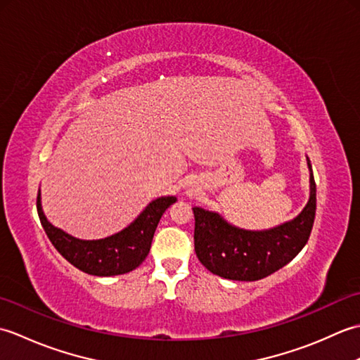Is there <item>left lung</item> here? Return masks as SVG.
I'll return each instance as SVG.
<instances>
[{
  "label": "left lung",
  "mask_w": 360,
  "mask_h": 360,
  "mask_svg": "<svg viewBox=\"0 0 360 360\" xmlns=\"http://www.w3.org/2000/svg\"><path fill=\"white\" fill-rule=\"evenodd\" d=\"M316 181L311 198L294 221L266 232L241 231L217 213L193 207L195 252L202 266L223 278L255 281L288 264L308 243L316 218Z\"/></svg>",
  "instance_id": "8db88e82"
}]
</instances>
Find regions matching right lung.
I'll return each mask as SVG.
<instances>
[{
	"mask_svg": "<svg viewBox=\"0 0 360 360\" xmlns=\"http://www.w3.org/2000/svg\"><path fill=\"white\" fill-rule=\"evenodd\" d=\"M174 201L173 196L159 198L125 231L96 241L77 240L53 227L41 210L40 192L37 195V212L46 235L63 258L89 275L110 277L136 269L147 258L159 219Z\"/></svg>",
	"mask_w": 360,
	"mask_h": 360,
	"instance_id": "right-lung-1",
	"label": "right lung"
}]
</instances>
